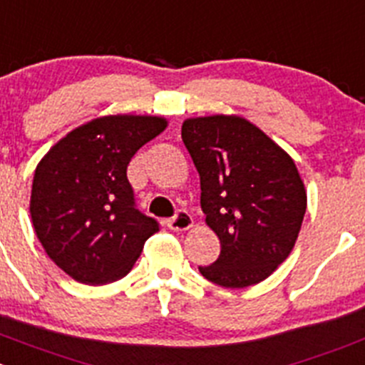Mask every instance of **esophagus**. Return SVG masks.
<instances>
[{"label": "esophagus", "mask_w": 365, "mask_h": 365, "mask_svg": "<svg viewBox=\"0 0 365 365\" xmlns=\"http://www.w3.org/2000/svg\"><path fill=\"white\" fill-rule=\"evenodd\" d=\"M167 227L175 232H183L192 227V216L187 210H178L171 220H167Z\"/></svg>", "instance_id": "1"}]
</instances>
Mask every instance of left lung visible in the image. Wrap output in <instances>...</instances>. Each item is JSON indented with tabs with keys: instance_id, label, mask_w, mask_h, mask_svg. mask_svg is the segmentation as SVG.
Listing matches in <instances>:
<instances>
[{
	"instance_id": "8db88e82",
	"label": "left lung",
	"mask_w": 365,
	"mask_h": 365,
	"mask_svg": "<svg viewBox=\"0 0 365 365\" xmlns=\"http://www.w3.org/2000/svg\"><path fill=\"white\" fill-rule=\"evenodd\" d=\"M182 140L200 173L205 221L220 257L200 267L225 288L270 277L290 255L306 212V189L292 156L237 115L187 118Z\"/></svg>"
}]
</instances>
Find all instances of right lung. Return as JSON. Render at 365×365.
Wrapping results in <instances>:
<instances>
[{
	"label": "right lung",
	"instance_id": "obj_1",
	"mask_svg": "<svg viewBox=\"0 0 365 365\" xmlns=\"http://www.w3.org/2000/svg\"><path fill=\"white\" fill-rule=\"evenodd\" d=\"M167 128L151 115H108L75 128L36 167L30 216L50 259L75 281L129 274L158 221L135 205L133 155Z\"/></svg>",
	"mask_w": 365,
	"mask_h": 365
}]
</instances>
